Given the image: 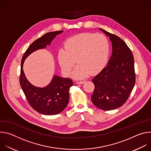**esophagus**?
<instances>
[{"mask_svg": "<svg viewBox=\"0 0 151 151\" xmlns=\"http://www.w3.org/2000/svg\"><path fill=\"white\" fill-rule=\"evenodd\" d=\"M85 82H86L85 81H78L76 83H77L78 84H82V83H85Z\"/></svg>", "mask_w": 151, "mask_h": 151, "instance_id": "1", "label": "esophagus"}]
</instances>
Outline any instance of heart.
I'll return each mask as SVG.
<instances>
[{
    "instance_id": "1",
    "label": "heart",
    "mask_w": 151,
    "mask_h": 151,
    "mask_svg": "<svg viewBox=\"0 0 151 151\" xmlns=\"http://www.w3.org/2000/svg\"><path fill=\"white\" fill-rule=\"evenodd\" d=\"M109 44L101 33H83L69 37L64 49L58 51L57 58L63 72L69 75L75 60L78 64L73 72L76 78H82L99 72L105 66L109 54Z\"/></svg>"
}]
</instances>
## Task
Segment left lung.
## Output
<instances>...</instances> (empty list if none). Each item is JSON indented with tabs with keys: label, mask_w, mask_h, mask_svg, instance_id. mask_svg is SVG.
Returning <instances> with one entry per match:
<instances>
[{
	"label": "left lung",
	"mask_w": 151,
	"mask_h": 151,
	"mask_svg": "<svg viewBox=\"0 0 151 151\" xmlns=\"http://www.w3.org/2000/svg\"><path fill=\"white\" fill-rule=\"evenodd\" d=\"M112 42V54L107 66L92 81L95 88L91 100L98 108L111 111L127 100L136 82L133 55L118 36L100 29Z\"/></svg>",
	"instance_id": "obj_1"
}]
</instances>
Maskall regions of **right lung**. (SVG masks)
Returning <instances> with one entry per match:
<instances>
[{
    "mask_svg": "<svg viewBox=\"0 0 151 151\" xmlns=\"http://www.w3.org/2000/svg\"><path fill=\"white\" fill-rule=\"evenodd\" d=\"M63 32H49L36 39L27 48L21 60L19 76L21 88L32 108L45 115L58 114L66 108L69 100V88L73 85V81L70 78H64L55 75L46 87H35L26 78L23 69V64L30 54L50 45L55 37Z\"/></svg>",
    "mask_w": 151,
    "mask_h": 151,
    "instance_id": "1",
    "label": "right lung"
}]
</instances>
